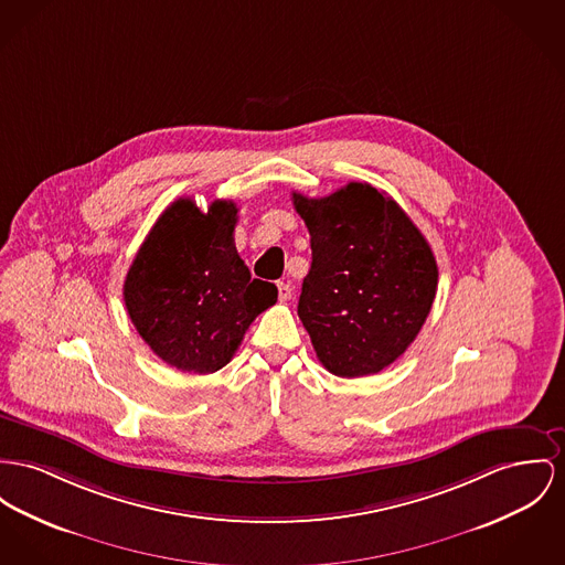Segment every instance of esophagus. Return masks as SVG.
<instances>
[{"mask_svg": "<svg viewBox=\"0 0 565 565\" xmlns=\"http://www.w3.org/2000/svg\"><path fill=\"white\" fill-rule=\"evenodd\" d=\"M276 289H278V300H291V294H294V289H291V285H289V282H278V285H276Z\"/></svg>", "mask_w": 565, "mask_h": 565, "instance_id": "esophagus-1", "label": "esophagus"}]
</instances>
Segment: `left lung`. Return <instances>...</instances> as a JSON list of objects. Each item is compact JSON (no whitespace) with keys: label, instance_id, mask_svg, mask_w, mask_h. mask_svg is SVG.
Wrapping results in <instances>:
<instances>
[{"label":"left lung","instance_id":"1","mask_svg":"<svg viewBox=\"0 0 565 565\" xmlns=\"http://www.w3.org/2000/svg\"><path fill=\"white\" fill-rule=\"evenodd\" d=\"M312 264L298 315L319 362L337 376L375 375L422 330L437 294L435 255L403 207L371 184L323 199L294 192Z\"/></svg>","mask_w":565,"mask_h":565}]
</instances>
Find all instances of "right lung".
Returning a JSON list of instances; mask_svg holds the SVG:
<instances>
[{"mask_svg":"<svg viewBox=\"0 0 565 565\" xmlns=\"http://www.w3.org/2000/svg\"><path fill=\"white\" fill-rule=\"evenodd\" d=\"M237 205L201 212L173 201L151 226L124 282L130 321L151 351L184 373L207 375L231 362L250 323L278 289L250 280L233 242Z\"/></svg>","mask_w":565,"mask_h":565,"instance_id":"add662e5","label":"right lung"}]
</instances>
